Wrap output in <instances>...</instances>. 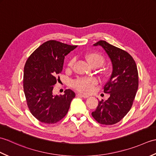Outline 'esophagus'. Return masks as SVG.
<instances>
[{
	"mask_svg": "<svg viewBox=\"0 0 156 156\" xmlns=\"http://www.w3.org/2000/svg\"><path fill=\"white\" fill-rule=\"evenodd\" d=\"M78 96H79V97H83L84 98H87L88 97V96L87 95V94H82V93H78L77 94Z\"/></svg>",
	"mask_w": 156,
	"mask_h": 156,
	"instance_id": "34e87169",
	"label": "esophagus"
}]
</instances>
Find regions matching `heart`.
<instances>
[{
	"label": "heart",
	"mask_w": 156,
	"mask_h": 156,
	"mask_svg": "<svg viewBox=\"0 0 156 156\" xmlns=\"http://www.w3.org/2000/svg\"><path fill=\"white\" fill-rule=\"evenodd\" d=\"M84 58L87 59L88 64L92 67H100L105 62V58L100 53L97 51H90L84 55ZM74 63V59L72 58L68 62V68H71ZM98 83V81L95 78H79L72 82V85L73 88L76 90L88 93L90 92L94 86Z\"/></svg>",
	"instance_id": "heart-1"
}]
</instances>
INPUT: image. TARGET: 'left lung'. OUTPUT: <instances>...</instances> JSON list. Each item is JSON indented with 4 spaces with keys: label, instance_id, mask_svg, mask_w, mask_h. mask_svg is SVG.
Listing matches in <instances>:
<instances>
[{
    "label": "left lung",
    "instance_id": "8db88e82",
    "mask_svg": "<svg viewBox=\"0 0 156 156\" xmlns=\"http://www.w3.org/2000/svg\"><path fill=\"white\" fill-rule=\"evenodd\" d=\"M94 45H101L107 52L112 62V72L104 86V92L110 97L107 101L98 102L92 115L98 123L114 125L128 113L133 105L139 85L137 68L133 58L126 51L102 40Z\"/></svg>",
    "mask_w": 156,
    "mask_h": 156
}]
</instances>
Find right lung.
Listing matches in <instances>:
<instances>
[{
  "label": "right lung",
  "instance_id": "obj_1",
  "mask_svg": "<svg viewBox=\"0 0 156 156\" xmlns=\"http://www.w3.org/2000/svg\"><path fill=\"white\" fill-rule=\"evenodd\" d=\"M76 47L49 40L36 49L26 62L23 89L29 111L38 121L54 124L68 112L74 92L66 89L63 95L54 96L52 91L59 79L65 56Z\"/></svg>",
  "mask_w": 156,
  "mask_h": 156
}]
</instances>
